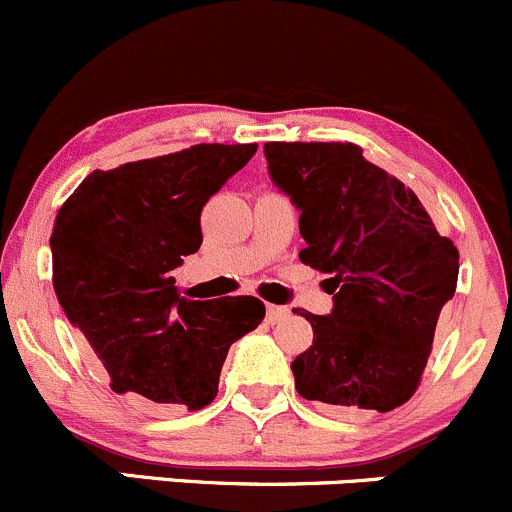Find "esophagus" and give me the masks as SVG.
Listing matches in <instances>:
<instances>
[{"label": "esophagus", "mask_w": 512, "mask_h": 512, "mask_svg": "<svg viewBox=\"0 0 512 512\" xmlns=\"http://www.w3.org/2000/svg\"><path fill=\"white\" fill-rule=\"evenodd\" d=\"M289 317V307H282V304H267V322L280 324Z\"/></svg>", "instance_id": "esophagus-1"}]
</instances>
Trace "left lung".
I'll return each instance as SVG.
<instances>
[{
  "instance_id": "left-lung-1",
  "label": "left lung",
  "mask_w": 512,
  "mask_h": 512,
  "mask_svg": "<svg viewBox=\"0 0 512 512\" xmlns=\"http://www.w3.org/2000/svg\"><path fill=\"white\" fill-rule=\"evenodd\" d=\"M265 158L299 210V260L327 272L334 294L329 314H302L314 342L292 361L299 396L342 416L406 404L456 292V245L354 143H265Z\"/></svg>"
}]
</instances>
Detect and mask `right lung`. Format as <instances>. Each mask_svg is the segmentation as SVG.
I'll use <instances>...</instances> for the list:
<instances>
[{
    "label": "right lung",
    "instance_id": "add662e5",
    "mask_svg": "<svg viewBox=\"0 0 512 512\" xmlns=\"http://www.w3.org/2000/svg\"><path fill=\"white\" fill-rule=\"evenodd\" d=\"M255 151L257 143H200L94 170L56 215V299L131 404L208 406L230 344L265 319L257 297L193 302L170 277L200 250L203 205Z\"/></svg>",
    "mask_w": 512,
    "mask_h": 512
}]
</instances>
